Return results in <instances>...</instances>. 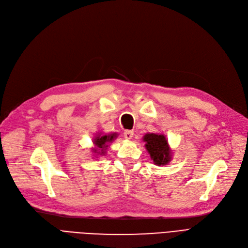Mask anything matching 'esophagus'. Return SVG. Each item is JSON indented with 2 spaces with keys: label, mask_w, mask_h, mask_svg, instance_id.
<instances>
[{
  "label": "esophagus",
  "mask_w": 248,
  "mask_h": 248,
  "mask_svg": "<svg viewBox=\"0 0 248 248\" xmlns=\"http://www.w3.org/2000/svg\"><path fill=\"white\" fill-rule=\"evenodd\" d=\"M124 136L125 139H132L133 136H134V132L133 131H129V129H125V131L124 132Z\"/></svg>",
  "instance_id": "obj_1"
}]
</instances>
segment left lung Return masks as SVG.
<instances>
[{"label":"left lung","instance_id":"obj_1","mask_svg":"<svg viewBox=\"0 0 248 248\" xmlns=\"http://www.w3.org/2000/svg\"><path fill=\"white\" fill-rule=\"evenodd\" d=\"M144 140L146 141V148L155 164L164 166L169 163L170 161V150H169L168 141L163 135L147 134Z\"/></svg>","mask_w":248,"mask_h":248}]
</instances>
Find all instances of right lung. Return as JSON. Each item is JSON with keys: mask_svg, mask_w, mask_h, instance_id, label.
I'll return each mask as SVG.
<instances>
[{"mask_svg": "<svg viewBox=\"0 0 248 248\" xmlns=\"http://www.w3.org/2000/svg\"><path fill=\"white\" fill-rule=\"evenodd\" d=\"M115 138V134L112 135H108V136H102V137H96L94 139V144L95 146H97V148H99L102 152V148H107L108 146H106L108 142L111 141L113 139Z\"/></svg>", "mask_w": 248, "mask_h": 248, "instance_id": "add662e5", "label": "right lung"}]
</instances>
